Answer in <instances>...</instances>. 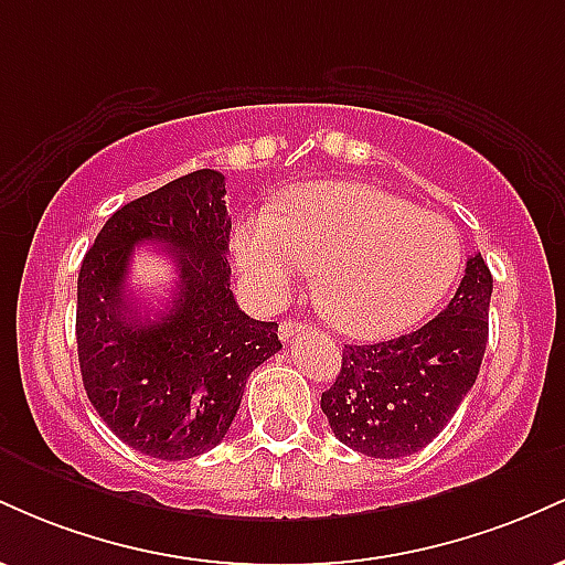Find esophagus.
Masks as SVG:
<instances>
[{"instance_id":"esophagus-1","label":"esophagus","mask_w":565,"mask_h":565,"mask_svg":"<svg viewBox=\"0 0 565 565\" xmlns=\"http://www.w3.org/2000/svg\"><path fill=\"white\" fill-rule=\"evenodd\" d=\"M297 334H300V327H297V323L291 319L284 321L281 327H278V337H281V342H291Z\"/></svg>"}]
</instances>
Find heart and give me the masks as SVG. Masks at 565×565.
<instances>
[{
    "label": "heart",
    "instance_id": "heart-1",
    "mask_svg": "<svg viewBox=\"0 0 565 565\" xmlns=\"http://www.w3.org/2000/svg\"><path fill=\"white\" fill-rule=\"evenodd\" d=\"M233 249L263 302H278L316 270L323 316L353 337L404 332L444 300L462 268L451 223L353 183L302 188L276 220H246Z\"/></svg>",
    "mask_w": 565,
    "mask_h": 565
}]
</instances>
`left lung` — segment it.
<instances>
[{
	"label": "left lung",
	"instance_id": "1",
	"mask_svg": "<svg viewBox=\"0 0 565 565\" xmlns=\"http://www.w3.org/2000/svg\"><path fill=\"white\" fill-rule=\"evenodd\" d=\"M494 278L472 255L451 302L417 332L374 345H345L334 385L321 393L332 433L353 451L398 459L444 430L476 385Z\"/></svg>",
	"mask_w": 565,
	"mask_h": 565
}]
</instances>
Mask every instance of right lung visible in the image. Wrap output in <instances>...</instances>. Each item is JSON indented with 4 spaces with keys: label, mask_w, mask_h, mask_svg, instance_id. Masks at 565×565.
<instances>
[{
    "label": "right lung",
    "mask_w": 565,
    "mask_h": 565,
    "mask_svg": "<svg viewBox=\"0 0 565 565\" xmlns=\"http://www.w3.org/2000/svg\"><path fill=\"white\" fill-rule=\"evenodd\" d=\"M225 178L196 170L116 210L76 284L84 391L135 451L191 459L215 449L242 406L246 377L281 350L276 321H255L231 291ZM138 243L173 252L179 291L151 320L128 297Z\"/></svg>",
    "instance_id": "obj_1"
}]
</instances>
